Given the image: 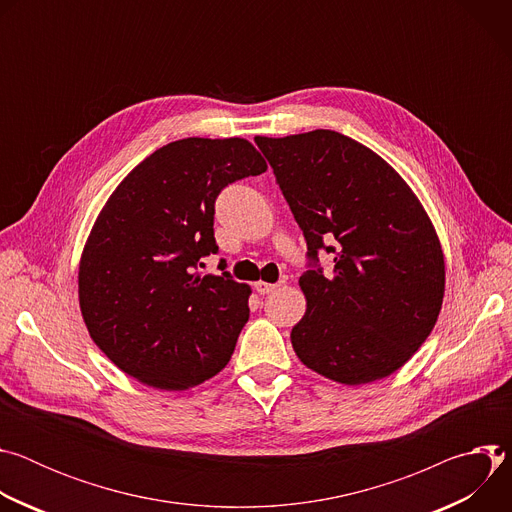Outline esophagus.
Segmentation results:
<instances>
[{"instance_id": "1", "label": "esophagus", "mask_w": 512, "mask_h": 512, "mask_svg": "<svg viewBox=\"0 0 512 512\" xmlns=\"http://www.w3.org/2000/svg\"><path fill=\"white\" fill-rule=\"evenodd\" d=\"M277 287H279L277 283H265V281H257V283H255V289H257V294H261V296L273 294V291H275Z\"/></svg>"}]
</instances>
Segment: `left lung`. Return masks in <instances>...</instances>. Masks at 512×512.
<instances>
[{"instance_id":"obj_1","label":"left lung","mask_w":512,"mask_h":512,"mask_svg":"<svg viewBox=\"0 0 512 512\" xmlns=\"http://www.w3.org/2000/svg\"><path fill=\"white\" fill-rule=\"evenodd\" d=\"M255 143L308 245V310L291 330L298 358L342 385L389 377L442 310L446 265L429 216L381 156L338 131ZM320 250L335 257L332 276Z\"/></svg>"}]
</instances>
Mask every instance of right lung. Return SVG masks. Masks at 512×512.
<instances>
[{"mask_svg": "<svg viewBox=\"0 0 512 512\" xmlns=\"http://www.w3.org/2000/svg\"><path fill=\"white\" fill-rule=\"evenodd\" d=\"M267 170L247 139L186 137L156 150L115 188L79 267V300L95 344L129 377L184 391L221 373L249 320L251 287L202 275L218 253L214 202Z\"/></svg>", "mask_w": 512, "mask_h": 512, "instance_id": "1", "label": "right lung"}]
</instances>
